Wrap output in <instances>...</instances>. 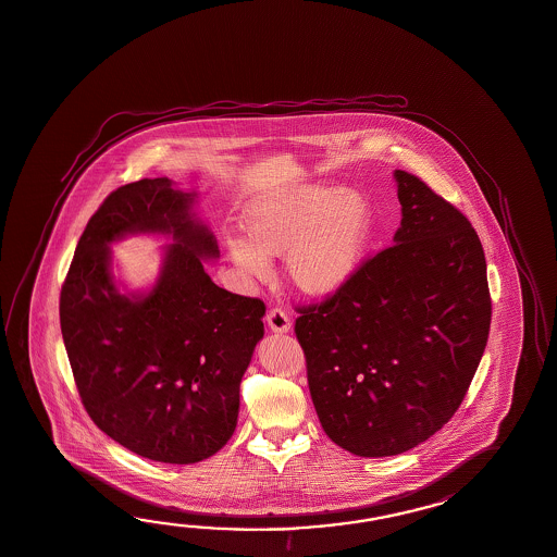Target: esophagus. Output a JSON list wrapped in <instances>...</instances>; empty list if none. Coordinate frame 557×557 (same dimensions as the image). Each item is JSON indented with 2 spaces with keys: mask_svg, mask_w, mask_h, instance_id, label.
<instances>
[{
  "mask_svg": "<svg viewBox=\"0 0 557 557\" xmlns=\"http://www.w3.org/2000/svg\"><path fill=\"white\" fill-rule=\"evenodd\" d=\"M267 323L274 333L290 331V317L281 307H272L271 311L267 312Z\"/></svg>",
  "mask_w": 557,
  "mask_h": 557,
  "instance_id": "esophagus-1",
  "label": "esophagus"
}]
</instances>
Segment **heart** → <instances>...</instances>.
Wrapping results in <instances>:
<instances>
[{
	"instance_id": "b5f03b06",
	"label": "heart",
	"mask_w": 557,
	"mask_h": 557,
	"mask_svg": "<svg viewBox=\"0 0 557 557\" xmlns=\"http://www.w3.org/2000/svg\"><path fill=\"white\" fill-rule=\"evenodd\" d=\"M369 222L371 210L361 193L302 184L246 208L248 238L231 236L226 248L234 264L252 276L269 272L267 257L286 252V272L295 286L324 297L355 271Z\"/></svg>"
}]
</instances>
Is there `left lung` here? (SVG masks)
<instances>
[{
    "label": "left lung",
    "instance_id": "8db88e82",
    "mask_svg": "<svg viewBox=\"0 0 557 557\" xmlns=\"http://www.w3.org/2000/svg\"><path fill=\"white\" fill-rule=\"evenodd\" d=\"M395 178V245L321 302L298 307L295 323L324 433L359 457L409 451L449 423L492 324L475 228L414 174Z\"/></svg>",
    "mask_w": 557,
    "mask_h": 557
}]
</instances>
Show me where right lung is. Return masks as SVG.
Returning a JSON list of instances; mask_svg holds the SVG:
<instances>
[{"mask_svg":"<svg viewBox=\"0 0 557 557\" xmlns=\"http://www.w3.org/2000/svg\"><path fill=\"white\" fill-rule=\"evenodd\" d=\"M195 195L144 178L106 196L79 236L60 324L79 399L108 437L152 461L188 466L233 437L240 381L264 335V302L214 285L202 257L219 246L190 212ZM170 233L165 267L144 298L120 296L112 240Z\"/></svg>","mask_w":557,"mask_h":557,"instance_id":"add662e5","label":"right lung"}]
</instances>
